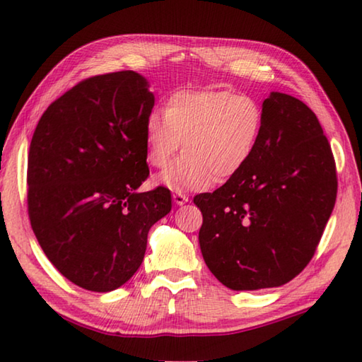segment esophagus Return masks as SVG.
Masks as SVG:
<instances>
[{
	"mask_svg": "<svg viewBox=\"0 0 362 362\" xmlns=\"http://www.w3.org/2000/svg\"><path fill=\"white\" fill-rule=\"evenodd\" d=\"M173 199H174V202L177 204V206H182V204H185V202H188V196H185L183 193H174L173 194Z\"/></svg>",
	"mask_w": 362,
	"mask_h": 362,
	"instance_id": "esophagus-1",
	"label": "esophagus"
}]
</instances>
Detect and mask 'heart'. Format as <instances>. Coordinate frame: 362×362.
Here are the masks:
<instances>
[{
    "mask_svg": "<svg viewBox=\"0 0 362 362\" xmlns=\"http://www.w3.org/2000/svg\"><path fill=\"white\" fill-rule=\"evenodd\" d=\"M264 127V110L252 96L228 90L177 91L163 112L146 120L150 166L164 169L183 142V153L160 182L179 192L231 179L252 158Z\"/></svg>",
    "mask_w": 362,
    "mask_h": 362,
    "instance_id": "heart-1",
    "label": "heart"
}]
</instances>
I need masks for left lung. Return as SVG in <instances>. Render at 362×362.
<instances>
[{"label": "left lung", "mask_w": 362, "mask_h": 362, "mask_svg": "<svg viewBox=\"0 0 362 362\" xmlns=\"http://www.w3.org/2000/svg\"><path fill=\"white\" fill-rule=\"evenodd\" d=\"M250 161L214 193L194 196L201 252L231 290L288 284L313 258L337 198L331 144L298 98L274 91Z\"/></svg>", "instance_id": "8db88e82"}]
</instances>
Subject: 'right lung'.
I'll return each mask as SVG.
<instances>
[{
	"mask_svg": "<svg viewBox=\"0 0 362 362\" xmlns=\"http://www.w3.org/2000/svg\"><path fill=\"white\" fill-rule=\"evenodd\" d=\"M155 96L134 71L83 78L50 104L33 134L28 216L58 272L107 293L133 277L170 193H136L150 174L146 120Z\"/></svg>",
	"mask_w": 362,
	"mask_h": 362,
	"instance_id": "1",
	"label": "right lung"
}]
</instances>
